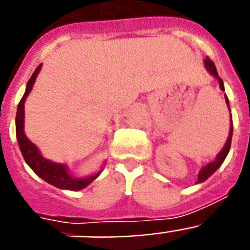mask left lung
<instances>
[{
	"label": "left lung",
	"instance_id": "left-lung-1",
	"mask_svg": "<svg viewBox=\"0 0 250 250\" xmlns=\"http://www.w3.org/2000/svg\"><path fill=\"white\" fill-rule=\"evenodd\" d=\"M204 65H205V68H207V71L209 72L210 75H213L216 80H218L220 90H222V91H224V83H223V80L219 77V75H218V71H216L215 65L213 63V61L207 57V59L204 60ZM224 98H225V103H227V106H228V109L230 110L228 96H227V95H224ZM231 136H233V120H231V114H230V129H229V136H228V139H227V143L224 144L223 149L220 150L219 154L216 155L215 160L211 161V163H209V164H207L205 167H203L202 169H200L199 174H198V182H196V184H200V183L205 182V180H207L209 176L213 175L216 170H218V167L223 164V161L225 160V158H227V155H228L229 150H230Z\"/></svg>",
	"mask_w": 250,
	"mask_h": 250
}]
</instances>
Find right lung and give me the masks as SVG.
Here are the masks:
<instances>
[{
  "instance_id": "1",
  "label": "right lung",
  "mask_w": 250,
  "mask_h": 250,
  "mask_svg": "<svg viewBox=\"0 0 250 250\" xmlns=\"http://www.w3.org/2000/svg\"><path fill=\"white\" fill-rule=\"evenodd\" d=\"M41 66H42V63L39 65V67L35 70L31 79L28 80L27 85H26L25 94H23L19 106H17L16 136L17 141H19L20 150H21L22 156H23L28 167L34 170L36 175L43 179L48 184L54 185V187L59 188V189H63V190H81V189L86 188L89 184H91L95 179L100 175L101 171L96 173L95 175L86 176V178H75V176L70 174L68 167L65 164L54 163V161L43 158L41 155V152H40L39 147L32 141H30V139L26 136L25 130H23V127H25V101L28 94L31 92V90H32V87H34V83L36 81V77L39 75L40 70H41Z\"/></svg>"
}]
</instances>
